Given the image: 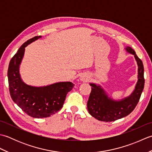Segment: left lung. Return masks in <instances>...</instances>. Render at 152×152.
Segmentation results:
<instances>
[{
	"mask_svg": "<svg viewBox=\"0 0 152 152\" xmlns=\"http://www.w3.org/2000/svg\"><path fill=\"white\" fill-rule=\"evenodd\" d=\"M127 52L134 55L138 64V82L131 95L121 101H115L108 96L101 86L90 83L91 91L88 102V110L93 117L102 121H114L124 118L133 111L139 101L144 86V66L134 50L127 46Z\"/></svg>",
	"mask_w": 152,
	"mask_h": 152,
	"instance_id": "left-lung-1",
	"label": "left lung"
}]
</instances>
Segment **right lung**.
<instances>
[{
    "instance_id": "right-lung-1",
    "label": "right lung",
    "mask_w": 152,
    "mask_h": 152,
    "mask_svg": "<svg viewBox=\"0 0 152 152\" xmlns=\"http://www.w3.org/2000/svg\"><path fill=\"white\" fill-rule=\"evenodd\" d=\"M41 36L31 38L22 45L12 58L8 70L10 96L25 113L34 118L50 117L63 107L66 94L74 88L72 82H58L44 87L27 85L19 74V65L24 56L25 48Z\"/></svg>"
}]
</instances>
